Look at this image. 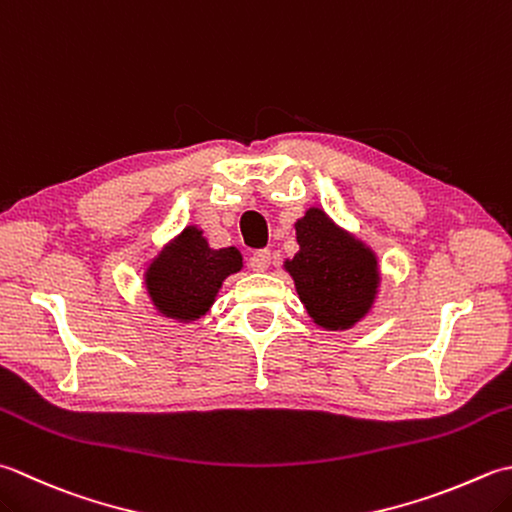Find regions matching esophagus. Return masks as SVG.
Segmentation results:
<instances>
[{
    "mask_svg": "<svg viewBox=\"0 0 512 512\" xmlns=\"http://www.w3.org/2000/svg\"><path fill=\"white\" fill-rule=\"evenodd\" d=\"M248 266L255 270V273H264L270 266V250L262 248V250H255L253 255L248 257Z\"/></svg>",
    "mask_w": 512,
    "mask_h": 512,
    "instance_id": "1",
    "label": "esophagus"
}]
</instances>
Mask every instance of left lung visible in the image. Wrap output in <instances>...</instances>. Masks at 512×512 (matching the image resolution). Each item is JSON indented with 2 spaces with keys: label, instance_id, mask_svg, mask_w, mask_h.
<instances>
[{
  "label": "left lung",
  "instance_id": "8db88e82",
  "mask_svg": "<svg viewBox=\"0 0 512 512\" xmlns=\"http://www.w3.org/2000/svg\"><path fill=\"white\" fill-rule=\"evenodd\" d=\"M295 230L299 253L284 266L295 279L308 315L326 330L355 326L368 315L377 295L375 253L319 208L306 210Z\"/></svg>",
  "mask_w": 512,
  "mask_h": 512
}]
</instances>
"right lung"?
<instances>
[{"instance_id":"obj_1","label":"right lung","mask_w":512,"mask_h":512,"mask_svg":"<svg viewBox=\"0 0 512 512\" xmlns=\"http://www.w3.org/2000/svg\"><path fill=\"white\" fill-rule=\"evenodd\" d=\"M242 268L237 248L213 250L188 226L146 268V290L164 317L195 322L215 302L222 282Z\"/></svg>"}]
</instances>
